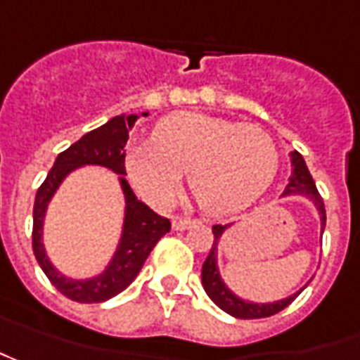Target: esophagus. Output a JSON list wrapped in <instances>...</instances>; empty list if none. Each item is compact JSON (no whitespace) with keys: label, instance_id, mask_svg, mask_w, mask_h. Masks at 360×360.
Masks as SVG:
<instances>
[{"label":"esophagus","instance_id":"1","mask_svg":"<svg viewBox=\"0 0 360 360\" xmlns=\"http://www.w3.org/2000/svg\"><path fill=\"white\" fill-rule=\"evenodd\" d=\"M192 226H196V219H188V218H174L172 219V228L178 231L188 230V228H192Z\"/></svg>","mask_w":360,"mask_h":360}]
</instances>
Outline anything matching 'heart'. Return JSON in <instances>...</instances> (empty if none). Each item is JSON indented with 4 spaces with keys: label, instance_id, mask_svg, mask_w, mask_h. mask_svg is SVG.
<instances>
[{
    "label": "heart",
    "instance_id": "obj_1",
    "mask_svg": "<svg viewBox=\"0 0 360 360\" xmlns=\"http://www.w3.org/2000/svg\"><path fill=\"white\" fill-rule=\"evenodd\" d=\"M277 168L279 152L264 129L200 112L162 118L152 141L127 154L130 180L150 204L168 206L188 172L192 196L212 216L252 206Z\"/></svg>",
    "mask_w": 360,
    "mask_h": 360
}]
</instances>
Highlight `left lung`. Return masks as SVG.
Masks as SVG:
<instances>
[{
	"label": "left lung",
	"mask_w": 360,
	"mask_h": 360,
	"mask_svg": "<svg viewBox=\"0 0 360 360\" xmlns=\"http://www.w3.org/2000/svg\"><path fill=\"white\" fill-rule=\"evenodd\" d=\"M291 162H293V174L289 178V184H287L283 196H287V194H303V196H309L311 200L317 204V208H319L323 230H325V221H327L325 204H323V198H321L317 186L313 182V176L309 174V170H307V166H305L303 156H301L299 152H293ZM226 228H228V226H221V224L212 226V231H214V243H212V250H210L206 262L202 265V285L206 289L208 297L218 305L219 309L230 313L231 317H238V319H262V317H271V315H276L279 311L285 309L287 305H291L301 291L295 293V295H291V297L281 299V301H277V303H262V305H259V303H248V301H242L240 297H236L228 287L224 285V281L219 279L216 255H218L219 238H221V233H224Z\"/></svg>",
	"instance_id": "left-lung-1"
}]
</instances>
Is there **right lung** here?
Wrapping results in <instances>:
<instances>
[{
    "instance_id": "obj_1",
    "label": "right lung",
    "mask_w": 360,
    "mask_h": 360,
    "mask_svg": "<svg viewBox=\"0 0 360 360\" xmlns=\"http://www.w3.org/2000/svg\"><path fill=\"white\" fill-rule=\"evenodd\" d=\"M136 115L129 117H115L107 124L86 132L81 141L71 144L67 150H63L53 164L51 172L45 182L39 186L35 204H33V253L39 262L43 274L49 277V281L61 291L65 297L73 299L77 303H103L107 299L115 297L120 291L134 281L139 276L146 257L150 255L152 248L170 231V219L154 214L146 204H142L132 194L130 186L124 178H120V184L127 196V216H124V231L118 243V250L112 262L105 269V274L86 281H75L63 277L53 265L49 264L43 243H41V228L43 216L49 204L51 196L59 188L63 178L83 164H98L107 166L112 172L124 176V146L129 141V130L136 122Z\"/></svg>"
}]
</instances>
